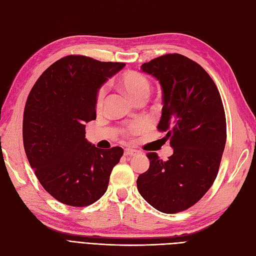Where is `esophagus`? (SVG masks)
Wrapping results in <instances>:
<instances>
[{"label": "esophagus", "instance_id": "34e87169", "mask_svg": "<svg viewBox=\"0 0 256 256\" xmlns=\"http://www.w3.org/2000/svg\"><path fill=\"white\" fill-rule=\"evenodd\" d=\"M136 154H138V150H131V148H126L125 152H124V154H125V156H134Z\"/></svg>", "mask_w": 256, "mask_h": 256}]
</instances>
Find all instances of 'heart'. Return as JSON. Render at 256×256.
Here are the masks:
<instances>
[{
    "mask_svg": "<svg viewBox=\"0 0 256 256\" xmlns=\"http://www.w3.org/2000/svg\"><path fill=\"white\" fill-rule=\"evenodd\" d=\"M120 88L126 92V94L138 102L141 100H145L146 97L148 96V92L150 90V82L147 76L141 72H124L120 78ZM106 95V88H100L96 94L95 106L97 111H102L104 100ZM145 129V125L143 122H136L128 127V132L130 134H136L141 132Z\"/></svg>",
    "mask_w": 256,
    "mask_h": 256,
    "instance_id": "1",
    "label": "heart"
}]
</instances>
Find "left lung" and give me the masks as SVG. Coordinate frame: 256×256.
<instances>
[{
	"mask_svg": "<svg viewBox=\"0 0 256 256\" xmlns=\"http://www.w3.org/2000/svg\"><path fill=\"white\" fill-rule=\"evenodd\" d=\"M162 88L158 129L168 131L172 156L146 154L150 168L136 186L147 203L164 214L186 210L212 187L226 142V113L219 90L203 67L182 54H166L141 66Z\"/></svg>",
	"mask_w": 256,
	"mask_h": 256,
	"instance_id": "left-lung-1",
	"label": "left lung"
}]
</instances>
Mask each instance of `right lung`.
<instances>
[{
  "mask_svg": "<svg viewBox=\"0 0 256 256\" xmlns=\"http://www.w3.org/2000/svg\"><path fill=\"white\" fill-rule=\"evenodd\" d=\"M124 63L68 56L42 72L30 90L23 114V145L44 190L76 207L95 203L106 191L122 147L102 150L85 138L96 120V94Z\"/></svg>",
  "mask_w": 256,
  "mask_h": 256,
  "instance_id": "1",
  "label": "right lung"
}]
</instances>
